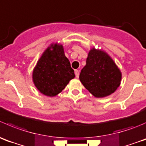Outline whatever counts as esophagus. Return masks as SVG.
<instances>
[{
	"label": "esophagus",
	"mask_w": 146,
	"mask_h": 146,
	"mask_svg": "<svg viewBox=\"0 0 146 146\" xmlns=\"http://www.w3.org/2000/svg\"><path fill=\"white\" fill-rule=\"evenodd\" d=\"M75 76H76V78H78L79 77V70H75Z\"/></svg>",
	"instance_id": "obj_1"
}]
</instances>
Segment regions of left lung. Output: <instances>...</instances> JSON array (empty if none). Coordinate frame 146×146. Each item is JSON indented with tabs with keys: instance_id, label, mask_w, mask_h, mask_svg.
<instances>
[{
	"instance_id": "1",
	"label": "left lung",
	"mask_w": 146,
	"mask_h": 146,
	"mask_svg": "<svg viewBox=\"0 0 146 146\" xmlns=\"http://www.w3.org/2000/svg\"><path fill=\"white\" fill-rule=\"evenodd\" d=\"M86 62L79 74L84 86L98 98L113 93L120 85L121 73L113 60L104 51L93 48Z\"/></svg>"
}]
</instances>
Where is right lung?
Wrapping results in <instances>:
<instances>
[{"instance_id":"obj_1","label":"right lung","mask_w":146,"mask_h":146,"mask_svg":"<svg viewBox=\"0 0 146 146\" xmlns=\"http://www.w3.org/2000/svg\"><path fill=\"white\" fill-rule=\"evenodd\" d=\"M74 72L61 44H52L38 60L33 73L37 89L43 94L54 96L74 78Z\"/></svg>"}]
</instances>
